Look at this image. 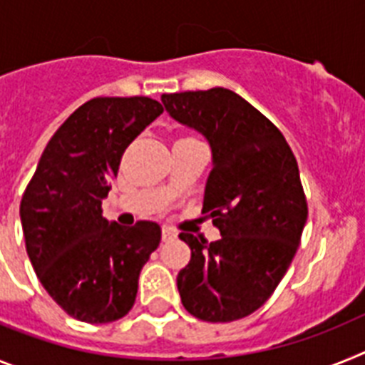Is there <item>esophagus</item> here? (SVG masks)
I'll use <instances>...</instances> for the list:
<instances>
[{"label":"esophagus","mask_w":365,"mask_h":365,"mask_svg":"<svg viewBox=\"0 0 365 365\" xmlns=\"http://www.w3.org/2000/svg\"><path fill=\"white\" fill-rule=\"evenodd\" d=\"M176 235H178V233H176V231H174L173 227H169V226L161 227V239H163V242H167V240L176 239Z\"/></svg>","instance_id":"obj_1"}]
</instances>
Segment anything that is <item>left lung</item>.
Returning a JSON list of instances; mask_svg holds the SVG:
<instances>
[{"label": "left lung", "mask_w": 365, "mask_h": 365, "mask_svg": "<svg viewBox=\"0 0 365 365\" xmlns=\"http://www.w3.org/2000/svg\"><path fill=\"white\" fill-rule=\"evenodd\" d=\"M174 121L207 139L213 156L202 213L220 239L180 233L191 261L176 277L189 314L235 322L274 294L299 246L307 200L299 169L277 126L235 91L161 95Z\"/></svg>", "instance_id": "obj_1"}]
</instances>
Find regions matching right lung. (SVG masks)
<instances>
[{
	"instance_id": "right-lung-1",
	"label": "right lung",
	"mask_w": 365,
	"mask_h": 365,
	"mask_svg": "<svg viewBox=\"0 0 365 365\" xmlns=\"http://www.w3.org/2000/svg\"><path fill=\"white\" fill-rule=\"evenodd\" d=\"M163 106L148 97H97L49 139L20 205L25 248L42 287L75 319L110 323L128 314L161 227L103 217L125 148Z\"/></svg>"
}]
</instances>
